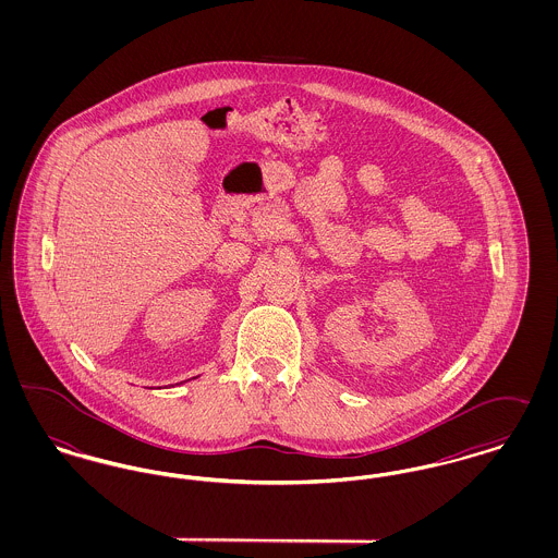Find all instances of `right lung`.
<instances>
[{
	"label": "right lung",
	"mask_w": 558,
	"mask_h": 558,
	"mask_svg": "<svg viewBox=\"0 0 558 558\" xmlns=\"http://www.w3.org/2000/svg\"><path fill=\"white\" fill-rule=\"evenodd\" d=\"M194 378H196V376H194ZM190 380H192V378H190Z\"/></svg>",
	"instance_id": "add662e5"
}]
</instances>
